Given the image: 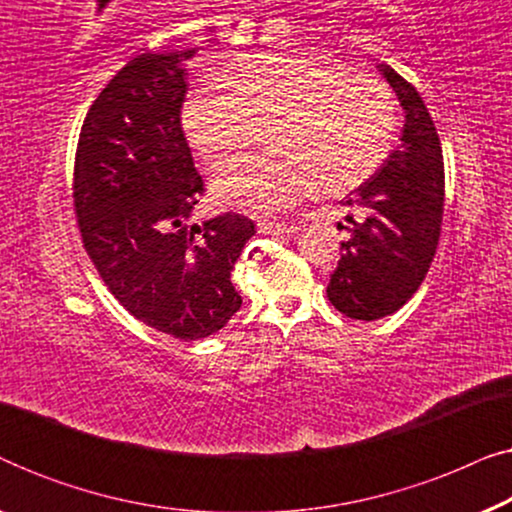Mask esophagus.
<instances>
[{
    "mask_svg": "<svg viewBox=\"0 0 512 512\" xmlns=\"http://www.w3.org/2000/svg\"><path fill=\"white\" fill-rule=\"evenodd\" d=\"M298 230V223L284 221H258V233L265 235H291Z\"/></svg>",
    "mask_w": 512,
    "mask_h": 512,
    "instance_id": "obj_1",
    "label": "esophagus"
}]
</instances>
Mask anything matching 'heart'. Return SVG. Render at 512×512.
<instances>
[{
	"label": "heart",
	"instance_id": "1",
	"mask_svg": "<svg viewBox=\"0 0 512 512\" xmlns=\"http://www.w3.org/2000/svg\"><path fill=\"white\" fill-rule=\"evenodd\" d=\"M219 86L193 90L181 123L212 165L242 156L268 125L272 156L214 179V198L249 214L291 207L314 184L338 195L361 186L394 149L398 109L382 76L349 69L333 55L261 51L235 58Z\"/></svg>",
	"mask_w": 512,
	"mask_h": 512
}]
</instances>
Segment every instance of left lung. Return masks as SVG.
<instances>
[{
    "mask_svg": "<svg viewBox=\"0 0 512 512\" xmlns=\"http://www.w3.org/2000/svg\"><path fill=\"white\" fill-rule=\"evenodd\" d=\"M380 72L405 109L401 146L375 177L349 193L347 230L328 300L349 319L375 321L408 303L436 256L445 207L443 146L436 123L410 81L389 65Z\"/></svg>",
    "mask_w": 512,
    "mask_h": 512,
    "instance_id": "left-lung-1",
    "label": "left lung"
}]
</instances>
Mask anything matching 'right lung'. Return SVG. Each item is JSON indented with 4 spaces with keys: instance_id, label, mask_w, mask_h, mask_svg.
Instances as JSON below:
<instances>
[{
    "instance_id": "1",
    "label": "right lung",
    "mask_w": 512,
    "mask_h": 512,
    "mask_svg": "<svg viewBox=\"0 0 512 512\" xmlns=\"http://www.w3.org/2000/svg\"><path fill=\"white\" fill-rule=\"evenodd\" d=\"M198 48L132 58L90 104L74 156L83 249L132 317L179 340L221 331L240 310L230 272L256 233L226 212L191 223L205 193L181 107Z\"/></svg>"
}]
</instances>
